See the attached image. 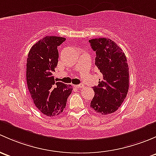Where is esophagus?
<instances>
[{"label": "esophagus", "mask_w": 156, "mask_h": 156, "mask_svg": "<svg viewBox=\"0 0 156 156\" xmlns=\"http://www.w3.org/2000/svg\"><path fill=\"white\" fill-rule=\"evenodd\" d=\"M75 87L78 88V89H81V88H83L84 87V86H83V84H80V85H76V86H74Z\"/></svg>", "instance_id": "esophagus-1"}]
</instances>
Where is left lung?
Returning a JSON list of instances; mask_svg holds the SVG:
<instances>
[{
	"label": "left lung",
	"instance_id": "1",
	"mask_svg": "<svg viewBox=\"0 0 156 156\" xmlns=\"http://www.w3.org/2000/svg\"><path fill=\"white\" fill-rule=\"evenodd\" d=\"M95 51V65L102 74L90 107L101 115L113 113L126 98L129 87V68L126 55L114 41L107 38L89 41Z\"/></svg>",
	"mask_w": 156,
	"mask_h": 156
}]
</instances>
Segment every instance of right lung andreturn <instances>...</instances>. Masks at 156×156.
<instances>
[{"label":"right lung","mask_w":156,"mask_h":156,"mask_svg":"<svg viewBox=\"0 0 156 156\" xmlns=\"http://www.w3.org/2000/svg\"><path fill=\"white\" fill-rule=\"evenodd\" d=\"M65 37L46 36L35 43L27 58L26 80L28 89L37 108L48 116L63 112L73 88L55 82L52 73L58 65V46Z\"/></svg>","instance_id":"right-lung-1"}]
</instances>
